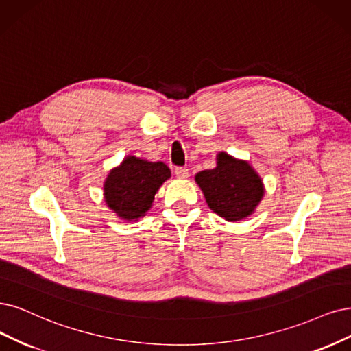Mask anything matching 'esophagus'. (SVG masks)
<instances>
[{"mask_svg":"<svg viewBox=\"0 0 351 351\" xmlns=\"http://www.w3.org/2000/svg\"><path fill=\"white\" fill-rule=\"evenodd\" d=\"M175 175L179 179H186L189 176V171L184 166H178V167H175Z\"/></svg>","mask_w":351,"mask_h":351,"instance_id":"1","label":"esophagus"}]
</instances>
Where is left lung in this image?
I'll use <instances>...</instances> for the list:
<instances>
[{
    "mask_svg": "<svg viewBox=\"0 0 351 351\" xmlns=\"http://www.w3.org/2000/svg\"><path fill=\"white\" fill-rule=\"evenodd\" d=\"M210 208L227 221H239L250 215L263 197L262 179L249 163L219 153L217 167L195 176Z\"/></svg>",
    "mask_w": 351,
    "mask_h": 351,
    "instance_id": "obj_1",
    "label": "left lung"
}]
</instances>
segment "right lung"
<instances>
[{"mask_svg": "<svg viewBox=\"0 0 351 351\" xmlns=\"http://www.w3.org/2000/svg\"><path fill=\"white\" fill-rule=\"evenodd\" d=\"M167 178H171V169L163 162L128 156L106 180V202L119 217L128 221L137 219L150 210L156 192Z\"/></svg>", "mask_w": 351, "mask_h": 351, "instance_id": "add662e5", "label": "right lung"}]
</instances>
